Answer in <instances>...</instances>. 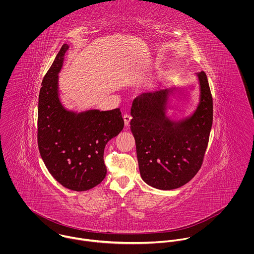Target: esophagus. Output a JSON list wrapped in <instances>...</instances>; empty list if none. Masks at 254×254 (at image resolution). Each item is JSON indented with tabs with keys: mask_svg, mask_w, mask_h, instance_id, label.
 <instances>
[{
	"mask_svg": "<svg viewBox=\"0 0 254 254\" xmlns=\"http://www.w3.org/2000/svg\"><path fill=\"white\" fill-rule=\"evenodd\" d=\"M123 119H124V123H125V126H129V124H130V121H131L132 117H131L129 114H124V116H123Z\"/></svg>",
	"mask_w": 254,
	"mask_h": 254,
	"instance_id": "34e87169",
	"label": "esophagus"
}]
</instances>
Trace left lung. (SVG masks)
<instances>
[{
	"label": "left lung",
	"mask_w": 254,
	"mask_h": 254,
	"mask_svg": "<svg viewBox=\"0 0 254 254\" xmlns=\"http://www.w3.org/2000/svg\"><path fill=\"white\" fill-rule=\"evenodd\" d=\"M195 76L198 103L181 119H173L168 113L177 86L142 94L133 102L130 128L140 174L152 188H180L194 177L202 164L212 126L213 103L206 74L200 71Z\"/></svg>",
	"instance_id": "8db88e82"
}]
</instances>
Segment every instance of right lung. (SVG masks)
I'll return each instance as SVG.
<instances>
[{"mask_svg": "<svg viewBox=\"0 0 254 254\" xmlns=\"http://www.w3.org/2000/svg\"><path fill=\"white\" fill-rule=\"evenodd\" d=\"M68 44H64L46 73L38 103V146L51 175L75 191L88 190L107 175L104 151L124 127L119 109L72 110L60 96L61 72Z\"/></svg>", "mask_w": 254, "mask_h": 254, "instance_id": "obj_1", "label": "right lung"}]
</instances>
